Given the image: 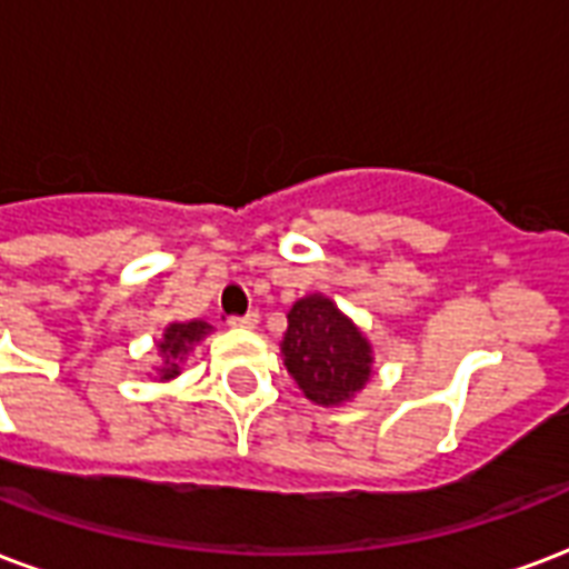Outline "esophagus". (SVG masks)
Segmentation results:
<instances>
[{
  "instance_id": "1",
  "label": "esophagus",
  "mask_w": 569,
  "mask_h": 569,
  "mask_svg": "<svg viewBox=\"0 0 569 569\" xmlns=\"http://www.w3.org/2000/svg\"><path fill=\"white\" fill-rule=\"evenodd\" d=\"M229 326L231 328H256L259 326V313H256V310H250V313H243V317H231Z\"/></svg>"
}]
</instances>
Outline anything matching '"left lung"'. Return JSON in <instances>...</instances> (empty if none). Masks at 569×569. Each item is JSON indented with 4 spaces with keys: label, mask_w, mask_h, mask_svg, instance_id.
I'll use <instances>...</instances> for the list:
<instances>
[{
    "label": "left lung",
    "mask_w": 569,
    "mask_h": 569,
    "mask_svg": "<svg viewBox=\"0 0 569 569\" xmlns=\"http://www.w3.org/2000/svg\"><path fill=\"white\" fill-rule=\"evenodd\" d=\"M289 328L280 340V356L289 377L319 407L356 401L373 377V343L335 301L322 292L298 298L289 307Z\"/></svg>",
    "instance_id": "obj_1"
}]
</instances>
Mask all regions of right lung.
<instances>
[{"label": "right lung", "instance_id": "right-lung-1", "mask_svg": "<svg viewBox=\"0 0 569 569\" xmlns=\"http://www.w3.org/2000/svg\"><path fill=\"white\" fill-rule=\"evenodd\" d=\"M213 328L204 322V319H189V322H168L166 331H162V338L156 340V352H159V361H156L153 373H147V377H153L159 382H168L180 377V370H183V361L192 349L199 347L201 340L208 338Z\"/></svg>", "mask_w": 569, "mask_h": 569}]
</instances>
